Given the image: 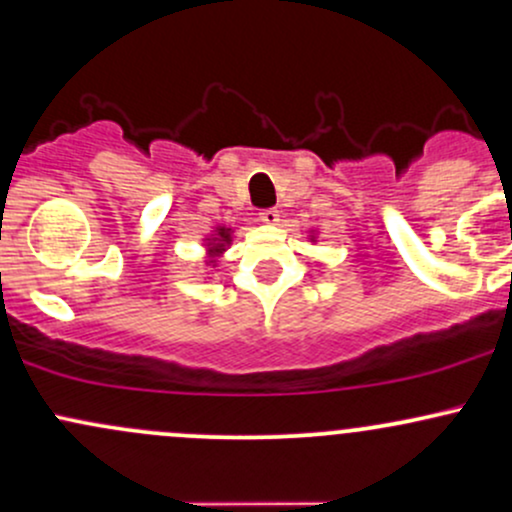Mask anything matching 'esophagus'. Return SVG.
<instances>
[{"mask_svg":"<svg viewBox=\"0 0 512 512\" xmlns=\"http://www.w3.org/2000/svg\"><path fill=\"white\" fill-rule=\"evenodd\" d=\"M260 221L265 223V226H277V223H279V211L277 209L260 211Z\"/></svg>","mask_w":512,"mask_h":512,"instance_id":"obj_1","label":"esophagus"}]
</instances>
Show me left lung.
I'll list each match as a JSON object with an SVG mask.
<instances>
[{
	"instance_id": "obj_1",
	"label": "left lung",
	"mask_w": 512,
	"mask_h": 512,
	"mask_svg": "<svg viewBox=\"0 0 512 512\" xmlns=\"http://www.w3.org/2000/svg\"><path fill=\"white\" fill-rule=\"evenodd\" d=\"M313 238H316V235H311V243H313Z\"/></svg>"
}]
</instances>
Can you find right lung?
Returning <instances> with one entry per match:
<instances>
[{
	"label": "right lung",
	"instance_id": "add662e5",
	"mask_svg": "<svg viewBox=\"0 0 512 512\" xmlns=\"http://www.w3.org/2000/svg\"><path fill=\"white\" fill-rule=\"evenodd\" d=\"M206 252H209V262L206 265L216 267V257H221V252H226V247L233 243V228L216 226L211 235H206Z\"/></svg>",
	"mask_w": 512,
	"mask_h": 512
}]
</instances>
